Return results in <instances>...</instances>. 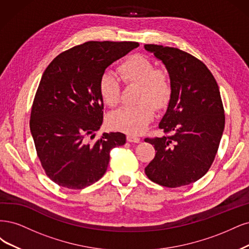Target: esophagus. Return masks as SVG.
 Instances as JSON below:
<instances>
[{
    "instance_id": "1",
    "label": "esophagus",
    "mask_w": 249,
    "mask_h": 249,
    "mask_svg": "<svg viewBox=\"0 0 249 249\" xmlns=\"http://www.w3.org/2000/svg\"><path fill=\"white\" fill-rule=\"evenodd\" d=\"M127 141L129 142H140L141 139L139 138V136H136V135L128 134V135H127Z\"/></svg>"
}]
</instances>
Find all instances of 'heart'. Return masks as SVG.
Listing matches in <instances>:
<instances>
[{"instance_id": "1", "label": "heart", "mask_w": 249, "mask_h": 249, "mask_svg": "<svg viewBox=\"0 0 249 249\" xmlns=\"http://www.w3.org/2000/svg\"><path fill=\"white\" fill-rule=\"evenodd\" d=\"M119 72L126 85H138L139 106L124 107L108 116V124L115 130L129 134H140L146 130L154 117V107L163 108L171 97V83L166 72L155 69L153 63L141 54L125 59L119 66ZM99 94L103 102L114 107L120 102L121 85L110 71H104L99 78ZM151 103L150 104L149 102Z\"/></svg>"}]
</instances>
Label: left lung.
I'll use <instances>...</instances> for the list:
<instances>
[{
  "label": "left lung",
  "mask_w": 249,
  "mask_h": 249,
  "mask_svg": "<svg viewBox=\"0 0 249 249\" xmlns=\"http://www.w3.org/2000/svg\"><path fill=\"white\" fill-rule=\"evenodd\" d=\"M145 50L163 63L171 83L170 101L159 123L171 135L145 139L156 151L145 173L161 186L188 185L203 177L217 153L224 129L219 88L194 55L156 44H146Z\"/></svg>",
  "instance_id": "1"
}]
</instances>
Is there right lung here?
Listing matches in <instances>:
<instances>
[{
  "label": "right lung",
  "instance_id": "add662e5",
  "mask_svg": "<svg viewBox=\"0 0 249 249\" xmlns=\"http://www.w3.org/2000/svg\"><path fill=\"white\" fill-rule=\"evenodd\" d=\"M138 42L89 41L60 53L43 72L31 111L30 129L45 174L58 185L83 189L106 174L110 150L126 135L104 132L99 78Z\"/></svg>",
  "mask_w": 249,
  "mask_h": 249
}]
</instances>
